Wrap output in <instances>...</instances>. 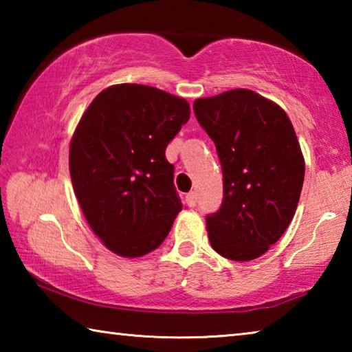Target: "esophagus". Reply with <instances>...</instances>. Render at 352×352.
Returning a JSON list of instances; mask_svg holds the SVG:
<instances>
[{
    "instance_id": "1",
    "label": "esophagus",
    "mask_w": 352,
    "mask_h": 352,
    "mask_svg": "<svg viewBox=\"0 0 352 352\" xmlns=\"http://www.w3.org/2000/svg\"><path fill=\"white\" fill-rule=\"evenodd\" d=\"M186 204L188 206H195V204H197V195H195V192L186 194Z\"/></svg>"
}]
</instances>
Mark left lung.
<instances>
[{
    "label": "left lung",
    "instance_id": "1",
    "mask_svg": "<svg viewBox=\"0 0 352 352\" xmlns=\"http://www.w3.org/2000/svg\"><path fill=\"white\" fill-rule=\"evenodd\" d=\"M217 148L220 210L206 217L211 247L231 261L259 258L287 230L305 182V157L281 107L245 88L194 102Z\"/></svg>",
    "mask_w": 352,
    "mask_h": 352
}]
</instances>
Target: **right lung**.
I'll return each instance as SVG.
<instances>
[{
    "instance_id": "obj_1",
    "label": "right lung",
    "mask_w": 352,
    "mask_h": 352,
    "mask_svg": "<svg viewBox=\"0 0 352 352\" xmlns=\"http://www.w3.org/2000/svg\"><path fill=\"white\" fill-rule=\"evenodd\" d=\"M190 116L186 99L140 83L100 91L69 144V174L88 225L104 245L140 258L162 245L182 201L166 147Z\"/></svg>"
}]
</instances>
